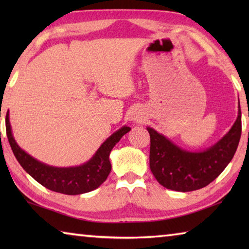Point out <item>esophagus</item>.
Returning a JSON list of instances; mask_svg holds the SVG:
<instances>
[{"label": "esophagus", "mask_w": 249, "mask_h": 249, "mask_svg": "<svg viewBox=\"0 0 249 249\" xmlns=\"http://www.w3.org/2000/svg\"><path fill=\"white\" fill-rule=\"evenodd\" d=\"M132 120L134 122H136V123H140V122L142 121V117L140 114H137V113H134V114L132 115Z\"/></svg>", "instance_id": "esophagus-1"}]
</instances>
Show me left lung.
Returning <instances> with one entry per match:
<instances>
[{"label": "left lung", "mask_w": 249, "mask_h": 249, "mask_svg": "<svg viewBox=\"0 0 249 249\" xmlns=\"http://www.w3.org/2000/svg\"><path fill=\"white\" fill-rule=\"evenodd\" d=\"M147 130L150 135L149 167L156 180L170 190H199L215 180L234 157L242 134L239 102L234 125L220 141L202 151L182 149L154 128Z\"/></svg>", "instance_id": "obj_1"}]
</instances>
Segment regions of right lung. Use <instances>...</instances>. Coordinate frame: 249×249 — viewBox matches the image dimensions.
Listing matches in <instances>:
<instances>
[{
	"label": "right lung",
	"mask_w": 249,
	"mask_h": 249,
	"mask_svg": "<svg viewBox=\"0 0 249 249\" xmlns=\"http://www.w3.org/2000/svg\"><path fill=\"white\" fill-rule=\"evenodd\" d=\"M5 123L8 142L23 169L45 188L68 196L82 195L95 190L107 180L112 169L109 153L121 138L130 130L128 126H123L113 133L100 146L93 157L83 165L61 168L46 165L20 148L14 140L8 114L6 115Z\"/></svg>",
	"instance_id": "1"
}]
</instances>
